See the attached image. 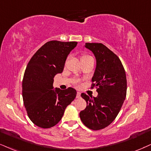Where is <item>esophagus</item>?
Returning a JSON list of instances; mask_svg holds the SVG:
<instances>
[{"label": "esophagus", "instance_id": "1", "mask_svg": "<svg viewBox=\"0 0 151 151\" xmlns=\"http://www.w3.org/2000/svg\"><path fill=\"white\" fill-rule=\"evenodd\" d=\"M81 92H77V94H76V98H80V97H81Z\"/></svg>", "mask_w": 151, "mask_h": 151}]
</instances>
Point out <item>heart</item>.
<instances>
[{"label": "heart", "instance_id": "1", "mask_svg": "<svg viewBox=\"0 0 151 151\" xmlns=\"http://www.w3.org/2000/svg\"><path fill=\"white\" fill-rule=\"evenodd\" d=\"M89 58H92V57H90V55H83L81 56V60H83V59H89Z\"/></svg>", "mask_w": 151, "mask_h": 151}]
</instances>
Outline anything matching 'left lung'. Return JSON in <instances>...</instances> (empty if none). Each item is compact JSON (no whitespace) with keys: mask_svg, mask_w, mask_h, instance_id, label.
<instances>
[{"mask_svg":"<svg viewBox=\"0 0 151 151\" xmlns=\"http://www.w3.org/2000/svg\"><path fill=\"white\" fill-rule=\"evenodd\" d=\"M96 61L91 88L96 87V97L82 93L87 107L81 111L83 123L92 130L108 127L120 112L127 94V78L122 62L115 54L102 43H85Z\"/></svg>","mask_w":151,"mask_h":151,"instance_id":"1","label":"left lung"}]
</instances>
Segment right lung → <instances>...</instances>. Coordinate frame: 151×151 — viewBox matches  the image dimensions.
Instances as JSON below:
<instances>
[{"instance_id":"obj_1","label":"right lung","mask_w":151,"mask_h":151,"mask_svg":"<svg viewBox=\"0 0 151 151\" xmlns=\"http://www.w3.org/2000/svg\"><path fill=\"white\" fill-rule=\"evenodd\" d=\"M77 42L51 40L33 55L22 81V96L28 116L41 128H50L61 120L64 111L76 96L72 87L53 90L54 78L61 73L70 52Z\"/></svg>"}]
</instances>
